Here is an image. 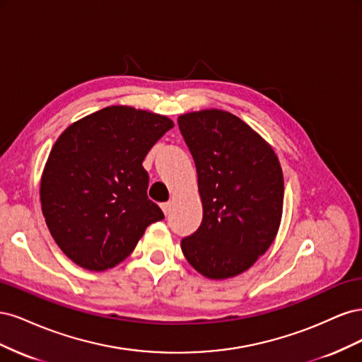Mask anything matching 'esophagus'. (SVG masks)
I'll use <instances>...</instances> for the list:
<instances>
[{"instance_id":"1","label":"esophagus","mask_w":362,"mask_h":362,"mask_svg":"<svg viewBox=\"0 0 362 362\" xmlns=\"http://www.w3.org/2000/svg\"><path fill=\"white\" fill-rule=\"evenodd\" d=\"M160 206H161V210H163V213L168 216V214H169V211H170V206H172V202H163V204H161Z\"/></svg>"}]
</instances>
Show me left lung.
<instances>
[{
	"instance_id": "1",
	"label": "left lung",
	"mask_w": 362,
	"mask_h": 362,
	"mask_svg": "<svg viewBox=\"0 0 362 362\" xmlns=\"http://www.w3.org/2000/svg\"><path fill=\"white\" fill-rule=\"evenodd\" d=\"M198 172L202 223L181 240L190 266L210 279L252 267L275 240L284 177L275 151L235 115L210 108L178 117Z\"/></svg>"
}]
</instances>
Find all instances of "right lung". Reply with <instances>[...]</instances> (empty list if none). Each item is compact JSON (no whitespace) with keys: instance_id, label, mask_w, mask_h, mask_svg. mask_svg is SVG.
Wrapping results in <instances>:
<instances>
[{"instance_id":"add662e5","label":"right lung","mask_w":362,"mask_h":362,"mask_svg":"<svg viewBox=\"0 0 362 362\" xmlns=\"http://www.w3.org/2000/svg\"><path fill=\"white\" fill-rule=\"evenodd\" d=\"M170 128L168 116L112 105L60 134L42 172L40 204L52 238L75 264L93 272L117 266L164 218L148 199L141 163Z\"/></svg>"}]
</instances>
